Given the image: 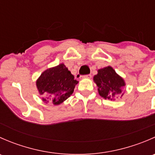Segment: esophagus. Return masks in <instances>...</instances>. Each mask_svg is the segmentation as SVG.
<instances>
[{"label": "esophagus", "mask_w": 155, "mask_h": 155, "mask_svg": "<svg viewBox=\"0 0 155 155\" xmlns=\"http://www.w3.org/2000/svg\"><path fill=\"white\" fill-rule=\"evenodd\" d=\"M80 78L81 79H91V75L88 74V75H85V76H81Z\"/></svg>", "instance_id": "34e87169"}]
</instances>
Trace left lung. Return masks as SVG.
<instances>
[{"instance_id": "1", "label": "left lung", "mask_w": 155, "mask_h": 155, "mask_svg": "<svg viewBox=\"0 0 155 155\" xmlns=\"http://www.w3.org/2000/svg\"><path fill=\"white\" fill-rule=\"evenodd\" d=\"M94 81L98 87L99 94L111 101L118 98V95L121 94L122 88L125 86L124 79L110 66L98 70L97 74L94 76Z\"/></svg>"}]
</instances>
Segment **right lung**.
Masks as SVG:
<instances>
[{"instance_id":"right-lung-1","label":"right lung","mask_w":155,"mask_h":155,"mask_svg":"<svg viewBox=\"0 0 155 155\" xmlns=\"http://www.w3.org/2000/svg\"><path fill=\"white\" fill-rule=\"evenodd\" d=\"M36 83L43 101L59 105L73 93L78 81L66 66L61 64L45 70Z\"/></svg>"}]
</instances>
